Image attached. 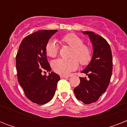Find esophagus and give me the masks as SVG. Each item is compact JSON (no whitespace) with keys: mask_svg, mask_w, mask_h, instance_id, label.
Segmentation results:
<instances>
[{"mask_svg":"<svg viewBox=\"0 0 127 127\" xmlns=\"http://www.w3.org/2000/svg\"><path fill=\"white\" fill-rule=\"evenodd\" d=\"M60 76H61V78H67L68 77V76H67L66 75H61Z\"/></svg>","mask_w":127,"mask_h":127,"instance_id":"obj_1","label":"esophagus"}]
</instances>
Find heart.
Masks as SVG:
<instances>
[{
  "mask_svg": "<svg viewBox=\"0 0 127 127\" xmlns=\"http://www.w3.org/2000/svg\"><path fill=\"white\" fill-rule=\"evenodd\" d=\"M61 42L72 48L70 59H57L51 63L52 68L60 74L67 75L77 68L78 63L82 66L88 64L92 59V50L90 47L84 44L82 39L73 33L64 35L61 39ZM59 45L53 40L49 41L45 45V53L49 57H55L59 53Z\"/></svg>",
  "mask_w": 127,
  "mask_h": 127,
  "instance_id": "heart-1",
  "label": "heart"
}]
</instances>
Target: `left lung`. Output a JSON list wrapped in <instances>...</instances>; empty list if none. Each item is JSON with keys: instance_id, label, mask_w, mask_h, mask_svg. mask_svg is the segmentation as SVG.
Returning a JSON list of instances; mask_svg holds the SVG:
<instances>
[{"instance_id": "left-lung-1", "label": "left lung", "mask_w": 127, "mask_h": 127, "mask_svg": "<svg viewBox=\"0 0 127 127\" xmlns=\"http://www.w3.org/2000/svg\"><path fill=\"white\" fill-rule=\"evenodd\" d=\"M83 33L89 35L94 53L91 62L82 71L89 78H80V84L74 89V92L78 100L90 104L98 100L109 84L113 58L110 46L103 37L92 32H83Z\"/></svg>"}]
</instances>
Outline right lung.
Segmentation results:
<instances>
[{"label":"right lung","mask_w":127,"mask_h":127,"mask_svg":"<svg viewBox=\"0 0 127 127\" xmlns=\"http://www.w3.org/2000/svg\"><path fill=\"white\" fill-rule=\"evenodd\" d=\"M57 30H39L24 37L16 57V66L19 84L26 96L38 105L47 103L53 97L59 75L50 72L45 45Z\"/></svg>","instance_id":"obj_1"}]
</instances>
